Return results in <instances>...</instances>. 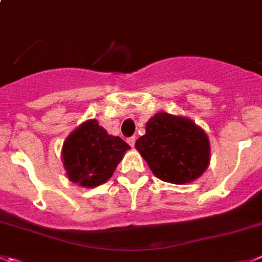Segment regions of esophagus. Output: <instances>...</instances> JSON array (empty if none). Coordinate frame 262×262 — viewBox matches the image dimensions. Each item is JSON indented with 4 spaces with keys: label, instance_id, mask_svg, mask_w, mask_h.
<instances>
[{
    "label": "esophagus",
    "instance_id": "1",
    "mask_svg": "<svg viewBox=\"0 0 262 262\" xmlns=\"http://www.w3.org/2000/svg\"><path fill=\"white\" fill-rule=\"evenodd\" d=\"M126 141H128V143L132 146V147H134V143H136V137H129Z\"/></svg>",
    "mask_w": 262,
    "mask_h": 262
}]
</instances>
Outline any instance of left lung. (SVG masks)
I'll list each match as a JSON object with an SVG mask.
<instances>
[{"instance_id": "1", "label": "left lung", "mask_w": 262, "mask_h": 262, "mask_svg": "<svg viewBox=\"0 0 262 262\" xmlns=\"http://www.w3.org/2000/svg\"><path fill=\"white\" fill-rule=\"evenodd\" d=\"M136 148L156 177L176 185L196 180L209 163L207 134L191 120L165 112L148 120Z\"/></svg>"}]
</instances>
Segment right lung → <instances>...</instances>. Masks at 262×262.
Masks as SVG:
<instances>
[{"label":"right lung","instance_id":"obj_1","mask_svg":"<svg viewBox=\"0 0 262 262\" xmlns=\"http://www.w3.org/2000/svg\"><path fill=\"white\" fill-rule=\"evenodd\" d=\"M130 146L120 137L108 136L97 120H89L70 134L62 156L67 176L84 187L106 182Z\"/></svg>","mask_w":262,"mask_h":262}]
</instances>
